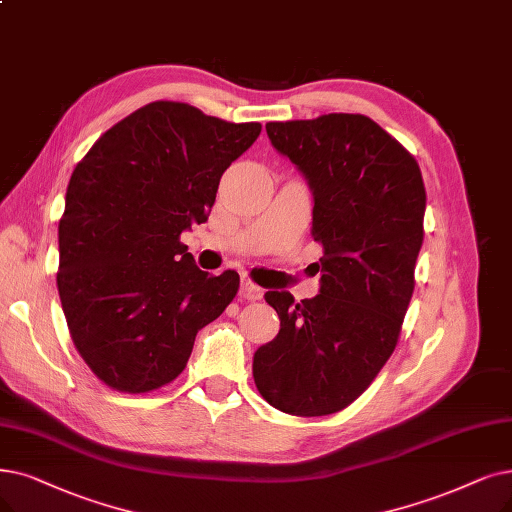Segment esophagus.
Segmentation results:
<instances>
[{"label":"esophagus","mask_w":512,"mask_h":512,"mask_svg":"<svg viewBox=\"0 0 512 512\" xmlns=\"http://www.w3.org/2000/svg\"><path fill=\"white\" fill-rule=\"evenodd\" d=\"M239 296L245 300H258L262 296V288L250 279H243L241 288H239Z\"/></svg>","instance_id":"obj_1"}]
</instances>
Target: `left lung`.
Listing matches in <instances>:
<instances>
[{"label":"left lung","instance_id":"left-lung-1","mask_svg":"<svg viewBox=\"0 0 512 512\" xmlns=\"http://www.w3.org/2000/svg\"><path fill=\"white\" fill-rule=\"evenodd\" d=\"M267 134L309 182L323 258L315 298L264 294L281 327L254 353V382L285 414L327 416L351 405L395 351L426 191L416 159L365 115L271 121Z\"/></svg>","mask_w":512,"mask_h":512}]
</instances>
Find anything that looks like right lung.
<instances>
[{"label": "right lung", "instance_id": "right-lung-1", "mask_svg": "<svg viewBox=\"0 0 512 512\" xmlns=\"http://www.w3.org/2000/svg\"><path fill=\"white\" fill-rule=\"evenodd\" d=\"M260 130L157 100L102 134L75 166L56 283L75 349L115 391L172 382L197 332L235 298L239 275L199 271L180 235L208 220L220 176Z\"/></svg>", "mask_w": 512, "mask_h": 512}]
</instances>
